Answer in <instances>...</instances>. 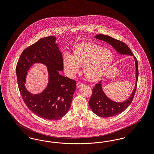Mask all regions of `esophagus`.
<instances>
[{
    "label": "esophagus",
    "mask_w": 154,
    "mask_h": 154,
    "mask_svg": "<svg viewBox=\"0 0 154 154\" xmlns=\"http://www.w3.org/2000/svg\"><path fill=\"white\" fill-rule=\"evenodd\" d=\"M83 85V83H82L81 82H78L77 83V88H80L81 87V86H82Z\"/></svg>",
    "instance_id": "34e87169"
}]
</instances>
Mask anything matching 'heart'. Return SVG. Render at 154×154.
Masks as SVG:
<instances>
[{
    "instance_id": "b5f03b06",
    "label": "heart",
    "mask_w": 154,
    "mask_h": 154,
    "mask_svg": "<svg viewBox=\"0 0 154 154\" xmlns=\"http://www.w3.org/2000/svg\"><path fill=\"white\" fill-rule=\"evenodd\" d=\"M113 55L109 50L92 43L77 45L72 55L66 53L63 63L68 72L72 75L77 73L80 66H84L85 76L91 80H96L102 77L109 67Z\"/></svg>"
}]
</instances>
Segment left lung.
Returning <instances> with one entry per match:
<instances>
[{
	"label": "left lung",
	"mask_w": 154,
	"mask_h": 154,
	"mask_svg": "<svg viewBox=\"0 0 154 154\" xmlns=\"http://www.w3.org/2000/svg\"><path fill=\"white\" fill-rule=\"evenodd\" d=\"M96 38L104 41L110 44L117 51L124 55H129L134 57L136 64V84L130 97L123 102H114L109 99L104 93L102 87V81L96 84L92 89V94L89 100V105L92 111L97 116L101 117H111L123 112L131 104L137 88V79L139 76L138 62L133 56L129 47L126 44L115 39L111 37L98 35L95 36Z\"/></svg>",
	"instance_id": "1"
}]
</instances>
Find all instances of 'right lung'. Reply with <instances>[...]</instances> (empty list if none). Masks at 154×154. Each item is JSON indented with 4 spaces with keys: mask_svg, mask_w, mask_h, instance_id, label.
<instances>
[{
    "mask_svg": "<svg viewBox=\"0 0 154 154\" xmlns=\"http://www.w3.org/2000/svg\"><path fill=\"white\" fill-rule=\"evenodd\" d=\"M56 37L40 38L25 49L16 66L18 88L26 106L37 116L48 120H58L70 109L76 82L62 76L63 58L55 43ZM43 63L48 67L49 83L41 93L32 94L24 86L27 72L35 63Z\"/></svg>",
    "mask_w": 154,
    "mask_h": 154,
    "instance_id": "right-lung-1",
    "label": "right lung"
}]
</instances>
